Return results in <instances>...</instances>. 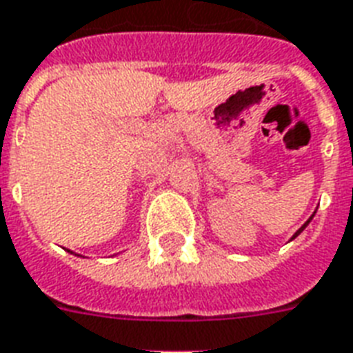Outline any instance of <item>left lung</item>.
Returning a JSON list of instances; mask_svg holds the SVG:
<instances>
[{
  "mask_svg": "<svg viewBox=\"0 0 353 353\" xmlns=\"http://www.w3.org/2000/svg\"><path fill=\"white\" fill-rule=\"evenodd\" d=\"M309 221H311V219H309ZM309 221H307V223H305V225H303V227H301V229H299V230H298V232H296V234H294V236H292V238H296V236H298V234H299V232H301V230H303V229H305V227H307V225H309Z\"/></svg>",
  "mask_w": 353,
  "mask_h": 353,
  "instance_id": "obj_1",
  "label": "left lung"
}]
</instances>
